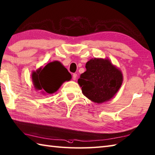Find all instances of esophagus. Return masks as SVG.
<instances>
[{
  "mask_svg": "<svg viewBox=\"0 0 155 155\" xmlns=\"http://www.w3.org/2000/svg\"><path fill=\"white\" fill-rule=\"evenodd\" d=\"M77 74L74 73L73 74H72V79L76 80V79H77Z\"/></svg>",
  "mask_w": 155,
  "mask_h": 155,
  "instance_id": "obj_1",
  "label": "esophagus"
}]
</instances>
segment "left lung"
Returning a JSON list of instances; mask_svg holds the SVG:
<instances>
[{
    "instance_id": "left-lung-1",
    "label": "left lung",
    "mask_w": 155,
    "mask_h": 155,
    "mask_svg": "<svg viewBox=\"0 0 155 155\" xmlns=\"http://www.w3.org/2000/svg\"><path fill=\"white\" fill-rule=\"evenodd\" d=\"M85 68L87 71L78 80L83 95L98 104L113 97L122 83L123 77L120 70L109 60L99 58L90 60Z\"/></svg>"
}]
</instances>
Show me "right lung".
<instances>
[{
    "label": "right lung",
    "instance_id": "add662e5",
    "mask_svg": "<svg viewBox=\"0 0 155 155\" xmlns=\"http://www.w3.org/2000/svg\"><path fill=\"white\" fill-rule=\"evenodd\" d=\"M71 78V74L68 70L58 61L48 64L44 68L39 69L32 74L35 89H44L50 94L56 92L64 82Z\"/></svg>",
    "mask_w": 155,
    "mask_h": 155
}]
</instances>
